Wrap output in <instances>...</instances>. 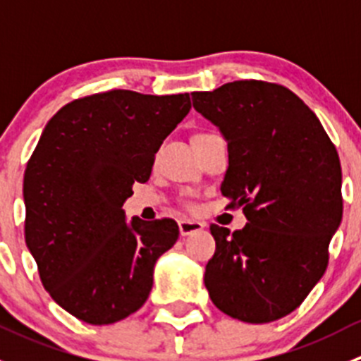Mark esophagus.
Listing matches in <instances>:
<instances>
[{"label": "esophagus", "mask_w": 361, "mask_h": 361, "mask_svg": "<svg viewBox=\"0 0 361 361\" xmlns=\"http://www.w3.org/2000/svg\"><path fill=\"white\" fill-rule=\"evenodd\" d=\"M180 234L181 235H190L194 234V232H199L202 228V224L197 220H190V218H183V220H180Z\"/></svg>", "instance_id": "34e87169"}]
</instances>
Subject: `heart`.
Wrapping results in <instances>:
<instances>
[{
  "instance_id": "obj_1",
  "label": "heart",
  "mask_w": 361,
  "mask_h": 361,
  "mask_svg": "<svg viewBox=\"0 0 361 361\" xmlns=\"http://www.w3.org/2000/svg\"><path fill=\"white\" fill-rule=\"evenodd\" d=\"M195 136H197V134H195Z\"/></svg>"
}]
</instances>
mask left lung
Masks as SVG:
<instances>
[{
  "mask_svg": "<svg viewBox=\"0 0 361 361\" xmlns=\"http://www.w3.org/2000/svg\"><path fill=\"white\" fill-rule=\"evenodd\" d=\"M227 141L221 194L248 224L211 225L216 250L204 285L231 318L269 323L295 311L329 265L342 220V171L318 116L292 90L262 80L192 92Z\"/></svg>",
  "mask_w": 361,
  "mask_h": 361,
  "instance_id": "1",
  "label": "left lung"
}]
</instances>
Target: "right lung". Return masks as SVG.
<instances>
[{"label":"right lung","instance_id":"obj_1","mask_svg":"<svg viewBox=\"0 0 361 361\" xmlns=\"http://www.w3.org/2000/svg\"><path fill=\"white\" fill-rule=\"evenodd\" d=\"M190 108L188 94L108 90L71 101L43 129L24 173L25 245L75 318L110 325L147 302L180 228L171 218L127 221L122 206Z\"/></svg>","mask_w":361,"mask_h":361}]
</instances>
